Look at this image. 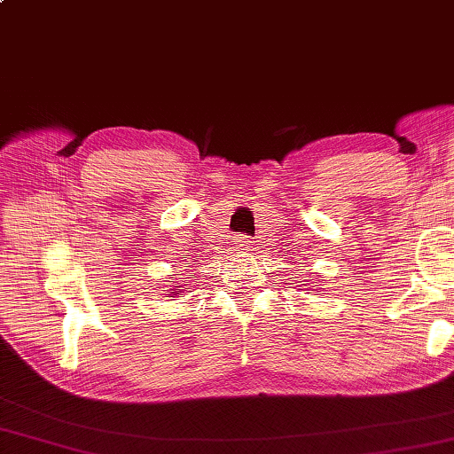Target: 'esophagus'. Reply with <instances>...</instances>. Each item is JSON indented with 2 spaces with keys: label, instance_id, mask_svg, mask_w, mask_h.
<instances>
[{
  "label": "esophagus",
  "instance_id": "obj_1",
  "mask_svg": "<svg viewBox=\"0 0 454 454\" xmlns=\"http://www.w3.org/2000/svg\"><path fill=\"white\" fill-rule=\"evenodd\" d=\"M253 241L247 238V236H238L236 238V249H241V251H247L251 247Z\"/></svg>",
  "mask_w": 454,
  "mask_h": 454
}]
</instances>
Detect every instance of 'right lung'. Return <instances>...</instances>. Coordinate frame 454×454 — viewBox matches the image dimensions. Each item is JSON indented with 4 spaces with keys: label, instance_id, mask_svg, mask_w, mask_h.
<instances>
[{
    "label": "right lung",
    "instance_id": "right-lung-1",
    "mask_svg": "<svg viewBox=\"0 0 454 454\" xmlns=\"http://www.w3.org/2000/svg\"><path fill=\"white\" fill-rule=\"evenodd\" d=\"M176 294H177V292H172V294H170V298H174V296H176Z\"/></svg>",
    "mask_w": 454,
    "mask_h": 454
}]
</instances>
